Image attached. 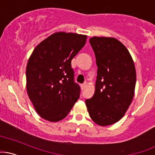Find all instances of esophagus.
Listing matches in <instances>:
<instances>
[{"label": "esophagus", "mask_w": 155, "mask_h": 155, "mask_svg": "<svg viewBox=\"0 0 155 155\" xmlns=\"http://www.w3.org/2000/svg\"><path fill=\"white\" fill-rule=\"evenodd\" d=\"M86 87V83H83V84H81V90H84Z\"/></svg>", "instance_id": "obj_1"}]
</instances>
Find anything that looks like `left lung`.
<instances>
[{
  "label": "left lung",
  "mask_w": 155,
  "mask_h": 155,
  "mask_svg": "<svg viewBox=\"0 0 155 155\" xmlns=\"http://www.w3.org/2000/svg\"><path fill=\"white\" fill-rule=\"evenodd\" d=\"M98 67L95 93L85 104L92 120L100 126L118 122L135 94L136 71L127 48L113 37L90 39Z\"/></svg>",
  "instance_id": "8db88e82"
}]
</instances>
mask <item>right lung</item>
Wrapping results in <instances>:
<instances>
[{
  "mask_svg": "<svg viewBox=\"0 0 155 155\" xmlns=\"http://www.w3.org/2000/svg\"><path fill=\"white\" fill-rule=\"evenodd\" d=\"M86 35L56 32L34 49L26 66L28 96L40 117L65 118L80 95L71 60L85 45Z\"/></svg>",
  "mask_w": 155,
  "mask_h": 155,
  "instance_id": "right-lung-1",
  "label": "right lung"
}]
</instances>
